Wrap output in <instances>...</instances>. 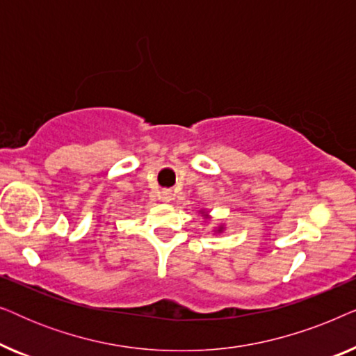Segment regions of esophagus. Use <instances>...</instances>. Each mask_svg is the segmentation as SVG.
I'll return each mask as SVG.
<instances>
[{
  "mask_svg": "<svg viewBox=\"0 0 356 356\" xmlns=\"http://www.w3.org/2000/svg\"><path fill=\"white\" fill-rule=\"evenodd\" d=\"M160 199H162L163 202H170V201H172V193H170V191H162V193H160Z\"/></svg>",
  "mask_w": 356,
  "mask_h": 356,
  "instance_id": "obj_1",
  "label": "esophagus"
}]
</instances>
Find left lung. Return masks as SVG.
Listing matches in <instances>:
<instances>
[{
  "label": "left lung",
  "instance_id": "left-lung-1",
  "mask_svg": "<svg viewBox=\"0 0 356 356\" xmlns=\"http://www.w3.org/2000/svg\"><path fill=\"white\" fill-rule=\"evenodd\" d=\"M199 213H201L204 218H211V216H209V212L206 211V209H201V211H199ZM223 230H225V225H223V223H220V225H217L212 232H213V235H220V233H223Z\"/></svg>",
  "mask_w": 356,
  "mask_h": 356
}]
</instances>
